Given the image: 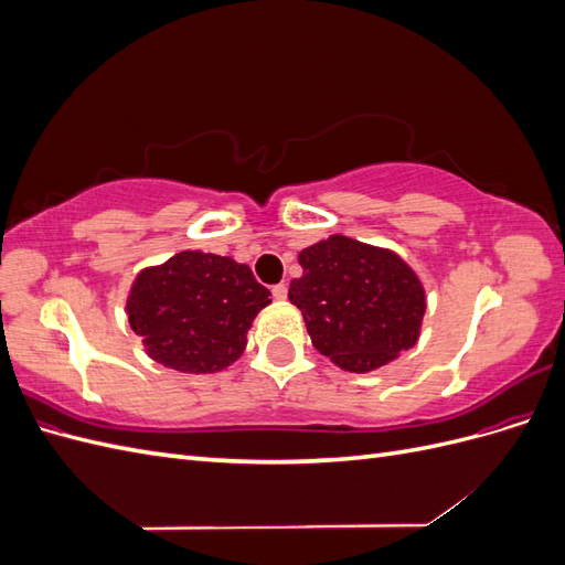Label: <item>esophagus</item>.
Wrapping results in <instances>:
<instances>
[{
    "label": "esophagus",
    "mask_w": 565,
    "mask_h": 565,
    "mask_svg": "<svg viewBox=\"0 0 565 565\" xmlns=\"http://www.w3.org/2000/svg\"><path fill=\"white\" fill-rule=\"evenodd\" d=\"M270 292H273V299H276V301H285V299H287V285L280 282V285L273 287Z\"/></svg>",
    "instance_id": "1"
}]
</instances>
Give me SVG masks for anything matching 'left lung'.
Returning a JSON list of instances; mask_svg holds the SVG:
<instances>
[{
  "label": "left lung",
  "mask_w": 565,
  "mask_h": 565,
  "mask_svg": "<svg viewBox=\"0 0 565 565\" xmlns=\"http://www.w3.org/2000/svg\"><path fill=\"white\" fill-rule=\"evenodd\" d=\"M299 266L287 297L313 347L341 370L372 372L417 344L426 292L393 249L334 233L301 249Z\"/></svg>",
  "instance_id": "8db88e82"
}]
</instances>
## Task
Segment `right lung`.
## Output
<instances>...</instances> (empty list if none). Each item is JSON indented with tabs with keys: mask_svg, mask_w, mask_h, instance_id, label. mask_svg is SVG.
<instances>
[{
	"mask_svg": "<svg viewBox=\"0 0 565 565\" xmlns=\"http://www.w3.org/2000/svg\"><path fill=\"white\" fill-rule=\"evenodd\" d=\"M270 292L231 256L183 249L146 266L129 287L127 318L152 361L185 374L233 365Z\"/></svg>",
	"mask_w": 565,
	"mask_h": 565,
	"instance_id": "right-lung-1",
	"label": "right lung"
}]
</instances>
